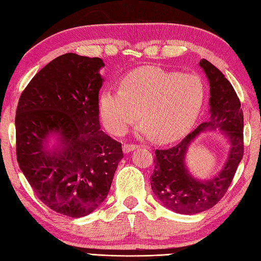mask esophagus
Segmentation results:
<instances>
[{
	"mask_svg": "<svg viewBox=\"0 0 261 261\" xmlns=\"http://www.w3.org/2000/svg\"><path fill=\"white\" fill-rule=\"evenodd\" d=\"M138 147H139L138 145H123V147H122V150H123L124 154H127V152H131L135 149H137Z\"/></svg>",
	"mask_w": 261,
	"mask_h": 261,
	"instance_id": "1",
	"label": "esophagus"
}]
</instances>
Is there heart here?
Here are the masks:
<instances>
[{
  "instance_id": "obj_1",
  "label": "heart",
  "mask_w": 261,
  "mask_h": 261,
  "mask_svg": "<svg viewBox=\"0 0 261 261\" xmlns=\"http://www.w3.org/2000/svg\"><path fill=\"white\" fill-rule=\"evenodd\" d=\"M205 97L197 75L180 74L155 66H144L125 75L121 89H107L99 96V115L111 134L122 136L139 116L140 138L162 142L180 139L195 124Z\"/></svg>"
}]
</instances>
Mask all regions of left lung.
Segmentation results:
<instances>
[{"mask_svg":"<svg viewBox=\"0 0 261 261\" xmlns=\"http://www.w3.org/2000/svg\"><path fill=\"white\" fill-rule=\"evenodd\" d=\"M199 66L209 84V116L180 144L156 150L155 168L150 176L152 192L170 211L177 214L202 213L221 200L231 185L243 157V113L236 90L216 66L202 59ZM219 130L228 140L224 166L209 179L193 175L186 164L188 147L205 132Z\"/></svg>","mask_w":261,"mask_h":261,"instance_id":"left-lung-1","label":"left lung"}]
</instances>
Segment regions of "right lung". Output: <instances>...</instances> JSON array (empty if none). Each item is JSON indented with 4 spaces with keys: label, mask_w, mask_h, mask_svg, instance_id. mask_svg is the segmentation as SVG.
Listing matches in <instances>:
<instances>
[{
    "label": "right lung",
    "mask_w": 261,
    "mask_h": 261,
    "mask_svg": "<svg viewBox=\"0 0 261 261\" xmlns=\"http://www.w3.org/2000/svg\"><path fill=\"white\" fill-rule=\"evenodd\" d=\"M103 60L66 53L36 74L15 115L17 160L36 196L73 218L104 202L123 151L99 124Z\"/></svg>",
    "instance_id": "right-lung-1"
}]
</instances>
